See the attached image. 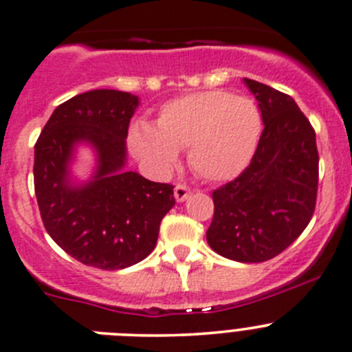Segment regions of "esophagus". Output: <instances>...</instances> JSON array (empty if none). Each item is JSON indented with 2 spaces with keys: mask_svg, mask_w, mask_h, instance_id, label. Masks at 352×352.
Returning <instances> with one entry per match:
<instances>
[{
  "mask_svg": "<svg viewBox=\"0 0 352 352\" xmlns=\"http://www.w3.org/2000/svg\"><path fill=\"white\" fill-rule=\"evenodd\" d=\"M190 194L192 190L187 186H184V184H179V186H175V188H173V195H175L177 202H184L186 199L190 197Z\"/></svg>",
  "mask_w": 352,
  "mask_h": 352,
  "instance_id": "34e87169",
  "label": "esophagus"
}]
</instances>
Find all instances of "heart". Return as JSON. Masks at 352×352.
Instances as JSON below:
<instances>
[{"instance_id": "heart-1", "label": "heart", "mask_w": 352, "mask_h": 352, "mask_svg": "<svg viewBox=\"0 0 352 352\" xmlns=\"http://www.w3.org/2000/svg\"><path fill=\"white\" fill-rule=\"evenodd\" d=\"M263 131L256 102L226 91H202L165 102L157 126L133 124L129 142L140 158L160 175L172 172L179 150L188 148V164L210 182L238 177L253 160Z\"/></svg>"}]
</instances>
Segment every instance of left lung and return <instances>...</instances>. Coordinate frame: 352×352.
<instances>
[{"label":"left lung","mask_w":352,"mask_h":352,"mask_svg":"<svg viewBox=\"0 0 352 352\" xmlns=\"http://www.w3.org/2000/svg\"><path fill=\"white\" fill-rule=\"evenodd\" d=\"M265 129L241 175L212 192L207 243L221 256L261 263L287 250L312 219L319 184L316 131L290 96L244 79Z\"/></svg>","instance_id":"8db88e82"}]
</instances>
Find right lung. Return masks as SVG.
Here are the masks:
<instances>
[{"label":"right lung","mask_w":352,"mask_h":352,"mask_svg":"<svg viewBox=\"0 0 352 352\" xmlns=\"http://www.w3.org/2000/svg\"><path fill=\"white\" fill-rule=\"evenodd\" d=\"M138 96L96 89L74 96L52 113L35 143V195L50 238L80 263L123 270L155 250L160 223L175 204L173 186L126 170L129 120ZM79 142L96 153L87 183L69 177Z\"/></svg>","instance_id":"right-lung-1"}]
</instances>
